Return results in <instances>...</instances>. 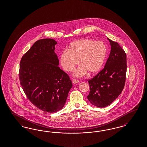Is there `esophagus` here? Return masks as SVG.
Masks as SVG:
<instances>
[{"label": "esophagus", "instance_id": "1", "mask_svg": "<svg viewBox=\"0 0 147 147\" xmlns=\"http://www.w3.org/2000/svg\"><path fill=\"white\" fill-rule=\"evenodd\" d=\"M72 82H73V84H77V83H79V80H77V79H73Z\"/></svg>", "mask_w": 147, "mask_h": 147}]
</instances>
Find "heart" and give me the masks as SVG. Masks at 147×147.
<instances>
[{
  "label": "heart",
  "instance_id": "b5f03b06",
  "mask_svg": "<svg viewBox=\"0 0 147 147\" xmlns=\"http://www.w3.org/2000/svg\"><path fill=\"white\" fill-rule=\"evenodd\" d=\"M106 53V47L103 42L83 38L71 42L69 50L63 51L61 54L60 61L63 69L67 72L73 71L80 62L81 64L74 75L82 77L87 71L91 74L99 71L104 62Z\"/></svg>",
  "mask_w": 147,
  "mask_h": 147
}]
</instances>
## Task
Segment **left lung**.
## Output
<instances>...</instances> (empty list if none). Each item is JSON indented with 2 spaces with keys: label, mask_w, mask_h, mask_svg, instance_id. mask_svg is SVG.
Instances as JSON below:
<instances>
[{
  "label": "left lung",
  "mask_w": 147,
  "mask_h": 147,
  "mask_svg": "<svg viewBox=\"0 0 147 147\" xmlns=\"http://www.w3.org/2000/svg\"><path fill=\"white\" fill-rule=\"evenodd\" d=\"M108 40L111 49L104 68L88 80L90 86L88 99L98 107H105L114 101L122 92L126 82V53L117 42Z\"/></svg>",
  "instance_id": "obj_1"
}]
</instances>
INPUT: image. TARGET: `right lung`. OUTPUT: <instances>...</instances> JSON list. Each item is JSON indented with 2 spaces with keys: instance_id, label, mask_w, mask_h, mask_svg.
Wrapping results in <instances>:
<instances>
[{
  "instance_id": "add662e5",
  "label": "right lung",
  "mask_w": 147,
  "mask_h": 147,
  "mask_svg": "<svg viewBox=\"0 0 147 147\" xmlns=\"http://www.w3.org/2000/svg\"><path fill=\"white\" fill-rule=\"evenodd\" d=\"M57 42L51 38L37 41L21 58L19 80L30 101L45 112L62 109L73 85L69 76L58 66Z\"/></svg>"
}]
</instances>
